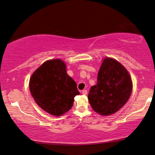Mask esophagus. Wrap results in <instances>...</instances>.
Wrapping results in <instances>:
<instances>
[{
  "label": "esophagus",
  "instance_id": "obj_1",
  "mask_svg": "<svg viewBox=\"0 0 155 155\" xmlns=\"http://www.w3.org/2000/svg\"><path fill=\"white\" fill-rule=\"evenodd\" d=\"M82 94L83 95H87V89L82 90Z\"/></svg>",
  "mask_w": 155,
  "mask_h": 155
}]
</instances>
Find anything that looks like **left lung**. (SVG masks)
<instances>
[{
	"label": "left lung",
	"instance_id": "1",
	"mask_svg": "<svg viewBox=\"0 0 155 155\" xmlns=\"http://www.w3.org/2000/svg\"><path fill=\"white\" fill-rule=\"evenodd\" d=\"M97 80L88 94L92 109L102 116L116 113L127 102L132 91L127 71L115 59L107 58L102 63Z\"/></svg>",
	"mask_w": 155,
	"mask_h": 155
}]
</instances>
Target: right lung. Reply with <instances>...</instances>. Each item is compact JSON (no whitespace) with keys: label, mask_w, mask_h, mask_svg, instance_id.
<instances>
[{"label":"right lung","mask_w":155,"mask_h":155,"mask_svg":"<svg viewBox=\"0 0 155 155\" xmlns=\"http://www.w3.org/2000/svg\"><path fill=\"white\" fill-rule=\"evenodd\" d=\"M30 91L42 109L54 116H61L72 107L74 97L80 94L76 83L66 71L60 59L44 62L30 80Z\"/></svg>","instance_id":"obj_1"}]
</instances>
